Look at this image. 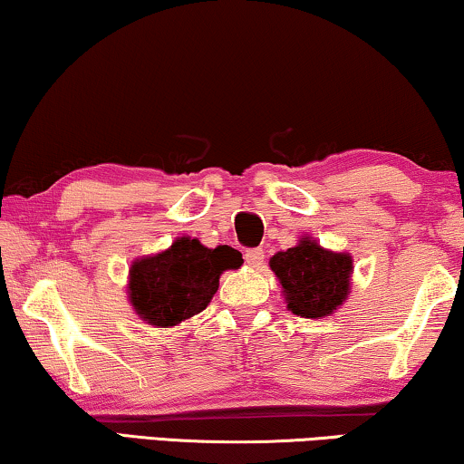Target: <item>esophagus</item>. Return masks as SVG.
Returning a JSON list of instances; mask_svg holds the SVG:
<instances>
[{"mask_svg":"<svg viewBox=\"0 0 464 464\" xmlns=\"http://www.w3.org/2000/svg\"><path fill=\"white\" fill-rule=\"evenodd\" d=\"M244 258L250 266H260V265H263V258H265V250H263V247H252V250H246Z\"/></svg>","mask_w":464,"mask_h":464,"instance_id":"esophagus-1","label":"esophagus"}]
</instances>
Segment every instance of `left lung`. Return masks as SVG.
Listing matches in <instances>:
<instances>
[{"label":"left lung","mask_w":464,"mask_h":464,"mask_svg":"<svg viewBox=\"0 0 464 464\" xmlns=\"http://www.w3.org/2000/svg\"><path fill=\"white\" fill-rule=\"evenodd\" d=\"M269 266L295 315L322 319L349 296L353 260L344 252L325 250L311 237H300L295 247L277 252Z\"/></svg>","instance_id":"8db88e82"}]
</instances>
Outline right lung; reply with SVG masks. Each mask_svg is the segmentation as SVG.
Returning a JSON list of instances; mask_svg holds the SVG:
<instances>
[{
  "instance_id": "1",
  "label": "right lung",
  "mask_w": 464,
  "mask_h": 464,
  "mask_svg": "<svg viewBox=\"0 0 464 464\" xmlns=\"http://www.w3.org/2000/svg\"><path fill=\"white\" fill-rule=\"evenodd\" d=\"M241 254L229 246L206 247L179 237L168 250L130 266L128 298L136 315L155 328H172L210 304L227 269H239Z\"/></svg>"
}]
</instances>
